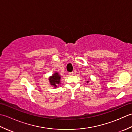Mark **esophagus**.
I'll list each match as a JSON object with an SVG mask.
<instances>
[{
    "label": "esophagus",
    "instance_id": "34e87169",
    "mask_svg": "<svg viewBox=\"0 0 132 132\" xmlns=\"http://www.w3.org/2000/svg\"><path fill=\"white\" fill-rule=\"evenodd\" d=\"M69 75H73L74 74V72H69Z\"/></svg>",
    "mask_w": 132,
    "mask_h": 132
}]
</instances>
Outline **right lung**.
Returning <instances> with one entry per match:
<instances>
[{
  "mask_svg": "<svg viewBox=\"0 0 132 132\" xmlns=\"http://www.w3.org/2000/svg\"><path fill=\"white\" fill-rule=\"evenodd\" d=\"M60 79L61 77L58 74V72H55L54 74L53 75V76L49 78V82L50 83V85L54 86L55 87H57L58 84L60 83Z\"/></svg>",
  "mask_w": 132,
  "mask_h": 132,
  "instance_id": "1",
  "label": "right lung"
}]
</instances>
